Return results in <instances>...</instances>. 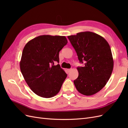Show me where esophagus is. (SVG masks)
<instances>
[{
  "mask_svg": "<svg viewBox=\"0 0 128 128\" xmlns=\"http://www.w3.org/2000/svg\"><path fill=\"white\" fill-rule=\"evenodd\" d=\"M72 70V68H70V69H67V71H68V72H70Z\"/></svg>",
  "mask_w": 128,
  "mask_h": 128,
  "instance_id": "obj_1",
  "label": "esophagus"
}]
</instances>
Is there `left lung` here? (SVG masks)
I'll return each instance as SVG.
<instances>
[{"label": "left lung", "mask_w": 128, "mask_h": 128, "mask_svg": "<svg viewBox=\"0 0 128 128\" xmlns=\"http://www.w3.org/2000/svg\"><path fill=\"white\" fill-rule=\"evenodd\" d=\"M84 67H77L78 76L74 80L80 94L91 96L105 86L113 72L114 61L109 44L102 36L90 32L68 36Z\"/></svg>", "instance_id": "8db88e82"}]
</instances>
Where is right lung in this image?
I'll list each match as a JSON object with an SVG mask.
<instances>
[{
  "instance_id": "add662e5",
  "label": "right lung",
  "mask_w": 128,
  "mask_h": 128,
  "mask_svg": "<svg viewBox=\"0 0 128 128\" xmlns=\"http://www.w3.org/2000/svg\"><path fill=\"white\" fill-rule=\"evenodd\" d=\"M65 36L42 35L29 41L23 50L20 70L28 86L41 97L58 94L67 74L59 63V52L67 44Z\"/></svg>"
}]
</instances>
